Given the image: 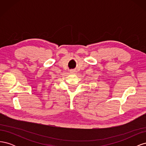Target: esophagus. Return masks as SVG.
<instances>
[{"label": "esophagus", "instance_id": "1", "mask_svg": "<svg viewBox=\"0 0 146 146\" xmlns=\"http://www.w3.org/2000/svg\"><path fill=\"white\" fill-rule=\"evenodd\" d=\"M70 73H75V72H76V70H70Z\"/></svg>", "mask_w": 146, "mask_h": 146}]
</instances>
